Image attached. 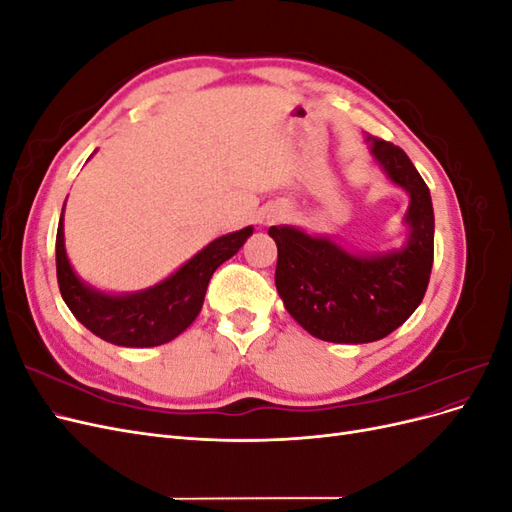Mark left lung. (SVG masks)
<instances>
[{"mask_svg":"<svg viewBox=\"0 0 512 512\" xmlns=\"http://www.w3.org/2000/svg\"><path fill=\"white\" fill-rule=\"evenodd\" d=\"M378 168L410 198L406 239L386 252H354L329 235L271 226L275 286L288 314L324 342L369 344L399 329L421 305L433 265V205L404 151L367 136Z\"/></svg>","mask_w":512,"mask_h":512,"instance_id":"left-lung-1","label":"left lung"}]
</instances>
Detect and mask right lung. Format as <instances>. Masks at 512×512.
<instances>
[{"mask_svg":"<svg viewBox=\"0 0 512 512\" xmlns=\"http://www.w3.org/2000/svg\"><path fill=\"white\" fill-rule=\"evenodd\" d=\"M64 209L57 226L55 260L59 292L74 318L100 339L126 348L162 346L181 335L200 314L213 271L235 256L254 226L213 239L162 282L136 292H106L76 275L66 254Z\"/></svg>","mask_w":512,"mask_h":512,"instance_id":"1","label":"right lung"}]
</instances>
